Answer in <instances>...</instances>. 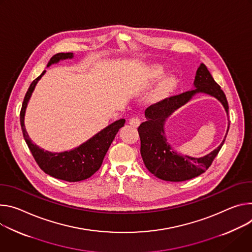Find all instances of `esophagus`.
Masks as SVG:
<instances>
[{
	"label": "esophagus",
	"mask_w": 252,
	"mask_h": 252,
	"mask_svg": "<svg viewBox=\"0 0 252 252\" xmlns=\"http://www.w3.org/2000/svg\"><path fill=\"white\" fill-rule=\"evenodd\" d=\"M140 123H141V121L139 120L138 118H135V117H133V118H131V119L129 120V124H130L131 126H133V127H138L139 125H140Z\"/></svg>",
	"instance_id": "1"
}]
</instances>
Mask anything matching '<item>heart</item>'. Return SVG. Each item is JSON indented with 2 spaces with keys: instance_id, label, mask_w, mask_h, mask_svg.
Masks as SVG:
<instances>
[{
  "instance_id": "b5f03b06",
  "label": "heart",
  "mask_w": 252,
  "mask_h": 252,
  "mask_svg": "<svg viewBox=\"0 0 252 252\" xmlns=\"http://www.w3.org/2000/svg\"><path fill=\"white\" fill-rule=\"evenodd\" d=\"M163 74H164V68L160 65H155L151 68L149 77L150 79L155 80L162 77ZM178 85H179V80L177 76L175 75L166 76L159 83L156 92L153 96V99L155 101H161L167 97H169L177 89Z\"/></svg>"
}]
</instances>
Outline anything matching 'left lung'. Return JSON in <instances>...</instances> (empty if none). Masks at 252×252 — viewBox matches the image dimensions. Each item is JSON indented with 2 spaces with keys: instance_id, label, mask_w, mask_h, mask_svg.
<instances>
[{
  "instance_id": "left-lung-1",
  "label": "left lung",
  "mask_w": 252,
  "mask_h": 252,
  "mask_svg": "<svg viewBox=\"0 0 252 252\" xmlns=\"http://www.w3.org/2000/svg\"><path fill=\"white\" fill-rule=\"evenodd\" d=\"M194 88L180 95L170 97L145 111L146 121L138 128L140 136V153L146 168L159 179L180 182L197 177L204 173L217 156L229 129V123L224 139L210 153L201 157L182 155L169 144L165 134V123L176 110L186 105L195 95L203 93L216 98L228 115V103L220 86L214 81L204 64L197 68L193 82Z\"/></svg>"
}]
</instances>
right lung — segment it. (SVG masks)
<instances>
[{
	"instance_id": "add662e5",
	"label": "right lung",
	"mask_w": 252,
	"mask_h": 252,
	"mask_svg": "<svg viewBox=\"0 0 252 252\" xmlns=\"http://www.w3.org/2000/svg\"><path fill=\"white\" fill-rule=\"evenodd\" d=\"M74 57L73 53H58L54 55L50 59L47 67H50L53 64H57L60 61L66 59H72ZM46 71H44L37 79H35L28 89L24 102L22 105L20 121L23 131L25 141L29 147L32 155L34 156L36 162L38 163L40 168L48 175L69 181V182H78L85 180L91 177L101 167L103 159L112 143L114 140L115 135L121 127L125 124V119L117 120L111 123L86 142L82 143L78 147L64 152H50L45 151L40 148L38 145L34 144L31 138L28 135V132L25 127V113L26 109L29 103L32 93L35 90L37 83L44 76Z\"/></svg>"
}]
</instances>
